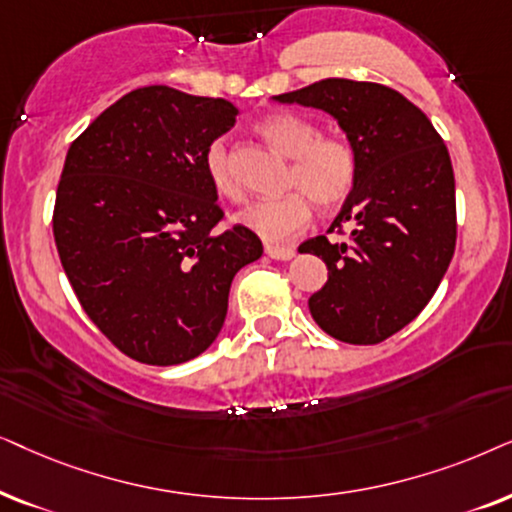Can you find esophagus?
<instances>
[{
  "instance_id": "esophagus-1",
  "label": "esophagus",
  "mask_w": 512,
  "mask_h": 512,
  "mask_svg": "<svg viewBox=\"0 0 512 512\" xmlns=\"http://www.w3.org/2000/svg\"><path fill=\"white\" fill-rule=\"evenodd\" d=\"M267 255L271 260H292L295 248H283V245H267Z\"/></svg>"
}]
</instances>
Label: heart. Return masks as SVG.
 <instances>
[{"mask_svg": "<svg viewBox=\"0 0 512 512\" xmlns=\"http://www.w3.org/2000/svg\"><path fill=\"white\" fill-rule=\"evenodd\" d=\"M278 152L292 159L288 189L281 199H262L241 210L238 222L269 243L290 241L302 234L313 217V206L337 208L349 199L358 180V154L349 140L320 135V128L302 114L278 112L257 126ZM203 168L210 187L227 201H241V185L231 170L229 145L217 138L206 147Z\"/></svg>", "mask_w": 512, "mask_h": 512, "instance_id": "heart-1", "label": "heart"}]
</instances>
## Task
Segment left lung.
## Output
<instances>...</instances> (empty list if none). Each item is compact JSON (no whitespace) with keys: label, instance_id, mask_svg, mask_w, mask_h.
<instances>
[{"label":"left lung","instance_id":"8db88e82","mask_svg":"<svg viewBox=\"0 0 512 512\" xmlns=\"http://www.w3.org/2000/svg\"><path fill=\"white\" fill-rule=\"evenodd\" d=\"M274 100L323 109L358 154L356 187L330 227L351 224V238L299 245L327 264L311 316L339 342H384L431 302L452 262L456 196L445 142L403 93L372 81L323 79Z\"/></svg>","mask_w":512,"mask_h":512}]
</instances>
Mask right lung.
I'll return each mask as SVG.
<instances>
[{
	"instance_id": "add662e5",
	"label": "right lung",
	"mask_w": 512,
	"mask_h": 512,
	"mask_svg": "<svg viewBox=\"0 0 512 512\" xmlns=\"http://www.w3.org/2000/svg\"><path fill=\"white\" fill-rule=\"evenodd\" d=\"M224 98L135 88L67 149L53 236L88 318L128 358L180 365L227 318L238 269L260 260L250 229L224 213L203 154L236 124Z\"/></svg>"
}]
</instances>
